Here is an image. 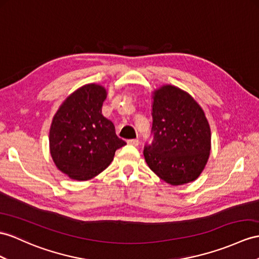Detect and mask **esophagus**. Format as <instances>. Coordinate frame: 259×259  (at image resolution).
Returning <instances> with one entry per match:
<instances>
[{
    "instance_id": "obj_1",
    "label": "esophagus",
    "mask_w": 259,
    "mask_h": 259,
    "mask_svg": "<svg viewBox=\"0 0 259 259\" xmlns=\"http://www.w3.org/2000/svg\"><path fill=\"white\" fill-rule=\"evenodd\" d=\"M127 144L133 145V146H138V144H140V141H138V140H128Z\"/></svg>"
}]
</instances>
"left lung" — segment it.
<instances>
[{"instance_id": "left-lung-1", "label": "left lung", "mask_w": 259, "mask_h": 259, "mask_svg": "<svg viewBox=\"0 0 259 259\" xmlns=\"http://www.w3.org/2000/svg\"><path fill=\"white\" fill-rule=\"evenodd\" d=\"M153 142L144 148L148 167L172 186L197 179L211 150V130L202 108L190 94L174 85L154 92Z\"/></svg>"}]
</instances>
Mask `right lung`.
Wrapping results in <instances>:
<instances>
[{"mask_svg":"<svg viewBox=\"0 0 259 259\" xmlns=\"http://www.w3.org/2000/svg\"><path fill=\"white\" fill-rule=\"evenodd\" d=\"M105 88L90 83L79 88L60 105L49 132L55 165L73 180H89L102 172L116 149L126 144L102 115Z\"/></svg>","mask_w":259,"mask_h":259,"instance_id":"right-lung-1","label":"right lung"}]
</instances>
